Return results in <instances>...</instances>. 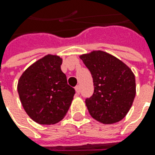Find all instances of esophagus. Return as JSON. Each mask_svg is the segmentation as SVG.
Wrapping results in <instances>:
<instances>
[{"label":"esophagus","instance_id":"1","mask_svg":"<svg viewBox=\"0 0 155 155\" xmlns=\"http://www.w3.org/2000/svg\"><path fill=\"white\" fill-rule=\"evenodd\" d=\"M75 91H76L77 94H79L80 93V87H79V85H77V86L75 87Z\"/></svg>","mask_w":155,"mask_h":155}]
</instances>
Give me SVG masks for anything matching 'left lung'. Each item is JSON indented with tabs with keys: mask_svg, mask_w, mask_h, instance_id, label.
I'll return each mask as SVG.
<instances>
[{
	"mask_svg": "<svg viewBox=\"0 0 155 155\" xmlns=\"http://www.w3.org/2000/svg\"><path fill=\"white\" fill-rule=\"evenodd\" d=\"M91 71L94 93L85 100L90 115L97 122L113 124L122 120L134 102L135 78L126 64L103 51L79 56Z\"/></svg>",
	"mask_w": 155,
	"mask_h": 155,
	"instance_id": "obj_1",
	"label": "left lung"
}]
</instances>
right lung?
I'll list each match as a JSON object with an SVG mask.
<instances>
[{
  "instance_id": "obj_1",
  "label": "right lung",
  "mask_w": 155,
  "mask_h": 155,
  "mask_svg": "<svg viewBox=\"0 0 155 155\" xmlns=\"http://www.w3.org/2000/svg\"><path fill=\"white\" fill-rule=\"evenodd\" d=\"M63 59L47 54L22 73L17 90L21 104L35 122L51 125L60 122L73 100L75 90L61 71Z\"/></svg>"
}]
</instances>
